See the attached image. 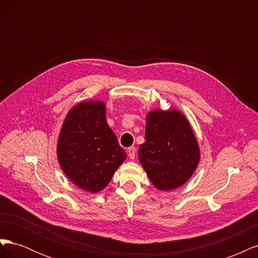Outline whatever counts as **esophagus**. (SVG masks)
Returning a JSON list of instances; mask_svg holds the SVG:
<instances>
[{
	"label": "esophagus",
	"mask_w": 258,
	"mask_h": 258,
	"mask_svg": "<svg viewBox=\"0 0 258 258\" xmlns=\"http://www.w3.org/2000/svg\"><path fill=\"white\" fill-rule=\"evenodd\" d=\"M128 156L130 159H135L136 158V148L134 146H131L128 148Z\"/></svg>",
	"instance_id": "1"
}]
</instances>
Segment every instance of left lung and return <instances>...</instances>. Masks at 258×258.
<instances>
[{
    "mask_svg": "<svg viewBox=\"0 0 258 258\" xmlns=\"http://www.w3.org/2000/svg\"><path fill=\"white\" fill-rule=\"evenodd\" d=\"M199 157L196 138L181 113L173 110L148 114L139 158L155 187L170 190L183 185L197 168Z\"/></svg>",
    "mask_w": 258,
    "mask_h": 258,
    "instance_id": "8db88e82",
    "label": "left lung"
}]
</instances>
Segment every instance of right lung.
Instances as JSON below:
<instances>
[{
  "label": "right lung",
  "mask_w": 258,
  "mask_h": 258,
  "mask_svg": "<svg viewBox=\"0 0 258 258\" xmlns=\"http://www.w3.org/2000/svg\"><path fill=\"white\" fill-rule=\"evenodd\" d=\"M57 152L67 176L90 192L103 189L127 156L106 122L104 104L98 101L82 102L70 111Z\"/></svg>",
  "instance_id": "obj_1"
}]
</instances>
